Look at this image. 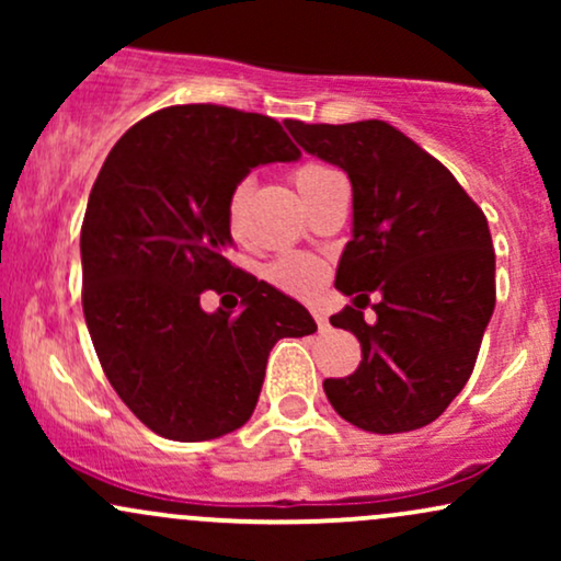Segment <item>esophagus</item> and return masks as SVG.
I'll return each instance as SVG.
<instances>
[{
    "instance_id": "1",
    "label": "esophagus",
    "mask_w": 561,
    "mask_h": 561,
    "mask_svg": "<svg viewBox=\"0 0 561 561\" xmlns=\"http://www.w3.org/2000/svg\"><path fill=\"white\" fill-rule=\"evenodd\" d=\"M311 313H313V319H317L319 330H327V327H330V321H327V317H324V311H321V308H319V306H311Z\"/></svg>"
}]
</instances>
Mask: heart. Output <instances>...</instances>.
Segmentation results:
<instances>
[{
  "instance_id": "obj_1",
  "label": "heart",
  "mask_w": 561,
  "mask_h": 561,
  "mask_svg": "<svg viewBox=\"0 0 561 561\" xmlns=\"http://www.w3.org/2000/svg\"><path fill=\"white\" fill-rule=\"evenodd\" d=\"M334 176H340V173L332 171L330 165L317 163V160H306V163L295 165L293 173H289V179H293L295 190H298L302 203H308V199L317 195L327 182H332ZM248 195H250V182H240L234 190H231L229 205H227V224L231 234H240L242 210H244V203H248ZM268 279H272L274 285H279L282 289H289V293H308V289L321 279V266L319 261L308 259V255L289 253V255H282L279 261H274L272 266H268Z\"/></svg>"
}]
</instances>
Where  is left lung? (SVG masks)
<instances>
[{
  "mask_svg": "<svg viewBox=\"0 0 561 561\" xmlns=\"http://www.w3.org/2000/svg\"><path fill=\"white\" fill-rule=\"evenodd\" d=\"M285 126L353 186V237L334 276L353 302L330 321L356 334L362 364L324 379L327 398L366 433L420 430L467 385L493 317L488 218L440 160L385 121ZM371 294L376 317L366 322Z\"/></svg>",
  "mask_w": 561,
  "mask_h": 561,
  "instance_id": "obj_1",
  "label": "left lung"
}]
</instances>
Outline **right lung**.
I'll return each mask as SVG.
<instances>
[{"label":"right lung","mask_w":561,"mask_h":561,"mask_svg":"<svg viewBox=\"0 0 561 561\" xmlns=\"http://www.w3.org/2000/svg\"><path fill=\"white\" fill-rule=\"evenodd\" d=\"M298 158L268 115L173 105L102 163L81 227L83 319L113 390L152 433L197 443L240 430L276 340L317 332L298 300L227 261L231 190ZM205 288L237 291L241 311L203 312Z\"/></svg>","instance_id":"right-lung-1"}]
</instances>
